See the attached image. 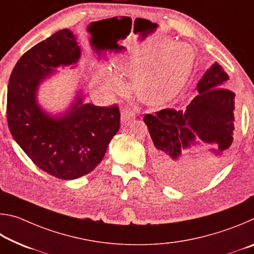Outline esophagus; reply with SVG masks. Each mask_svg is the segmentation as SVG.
<instances>
[{"mask_svg":"<svg viewBox=\"0 0 254 254\" xmlns=\"http://www.w3.org/2000/svg\"><path fill=\"white\" fill-rule=\"evenodd\" d=\"M135 120V113L133 112L131 109H124L122 114H121V122H122V126H128L132 121H134Z\"/></svg>","mask_w":254,"mask_h":254,"instance_id":"obj_1","label":"esophagus"}]
</instances>
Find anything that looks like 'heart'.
<instances>
[{"instance_id": "heart-1", "label": "heart", "mask_w": 254, "mask_h": 254, "mask_svg": "<svg viewBox=\"0 0 254 254\" xmlns=\"http://www.w3.org/2000/svg\"><path fill=\"white\" fill-rule=\"evenodd\" d=\"M194 63V50L184 42H158L141 53L115 62L119 74L133 78L137 97L148 104H160L175 96L183 87ZM102 84L109 89L121 87L120 77L103 67L100 70Z\"/></svg>"}]
</instances>
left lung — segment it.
<instances>
[{"instance_id": "8db88e82", "label": "left lung", "mask_w": 254, "mask_h": 254, "mask_svg": "<svg viewBox=\"0 0 254 254\" xmlns=\"http://www.w3.org/2000/svg\"><path fill=\"white\" fill-rule=\"evenodd\" d=\"M229 75L215 63L196 86L198 95L185 111L165 109L144 115L152 139L153 165L173 185L186 186L210 177L221 168L233 142L236 124L235 94L226 88ZM207 143L213 148L206 162L187 157L190 146Z\"/></svg>"}]
</instances>
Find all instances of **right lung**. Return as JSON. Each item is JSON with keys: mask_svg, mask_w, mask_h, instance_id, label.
Segmentation results:
<instances>
[{"mask_svg": "<svg viewBox=\"0 0 254 254\" xmlns=\"http://www.w3.org/2000/svg\"><path fill=\"white\" fill-rule=\"evenodd\" d=\"M80 48L69 29L32 47L16 63L7 86L8 128L36 166L65 180L91 173L120 128L117 105L84 104L78 93L68 111L51 117L37 101L39 85L60 66L77 64Z\"/></svg>", "mask_w": 254, "mask_h": 254, "instance_id": "1", "label": "right lung"}]
</instances>
